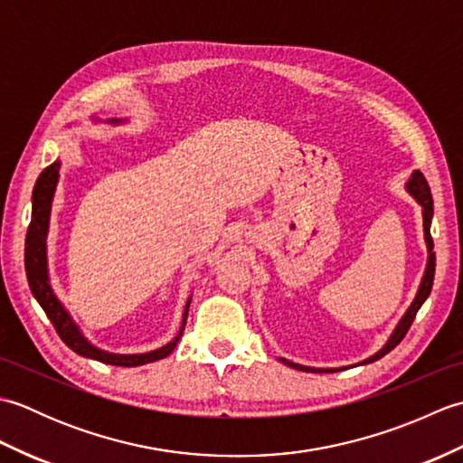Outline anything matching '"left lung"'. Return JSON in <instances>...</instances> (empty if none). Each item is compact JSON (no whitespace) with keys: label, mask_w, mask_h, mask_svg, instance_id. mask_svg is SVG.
<instances>
[{"label":"left lung","mask_w":463,"mask_h":463,"mask_svg":"<svg viewBox=\"0 0 463 463\" xmlns=\"http://www.w3.org/2000/svg\"><path fill=\"white\" fill-rule=\"evenodd\" d=\"M406 191L414 196V201L421 206V216H424V239H426V247H428V264H426V270H424V277H421V282H420V288L416 292L414 300H411L410 308L406 310L404 317L400 318V322L396 324L394 332L390 334V338L386 340V344L376 352L372 354L370 358L362 360L358 364H354V366H362V364H370V362H376L380 360L382 356H386V354L390 350H394L398 344L402 342V338L406 336L408 328L411 326V322H414L418 310L421 308V304L426 302V298L430 297L431 292V284H434V272H436V252L431 250L434 249V241H431V234H430V226H431V216H434V201H431V193H430V186H428V181L424 179V175H421L420 171H414L411 173V176L406 183ZM282 364H287V366L294 368V370H302V372H318V373H324V372H338V370H346L348 366H342V368H312V366H302V364H297V362H290L287 358H280Z\"/></svg>","instance_id":"left-lung-1"}]
</instances>
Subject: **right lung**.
I'll return each instance as SVG.
<instances>
[{
	"instance_id": "1",
	"label": "right lung",
	"mask_w": 463,
	"mask_h": 463,
	"mask_svg": "<svg viewBox=\"0 0 463 463\" xmlns=\"http://www.w3.org/2000/svg\"><path fill=\"white\" fill-rule=\"evenodd\" d=\"M91 119L95 123H101L99 117H91ZM127 119H107L105 123L121 125ZM59 166H61V161H55L49 165L47 169L42 171L33 186V196H32V222H29L27 237H25V272H27L29 288H32L35 300L47 314V318L52 320L59 338H61L69 348L83 358H91L103 364H111V366H125V368L143 366V364L166 358L175 350L176 342H179L183 336L186 314H189V304L193 297H189V300L184 304L181 330L169 344L143 354H115V352L97 348L95 344L87 340L85 334L71 318V314H69V310L63 307V302L59 300L57 294L53 292L52 282H49V267H47V232H49V219H52V203H53L55 186L59 181Z\"/></svg>"
}]
</instances>
